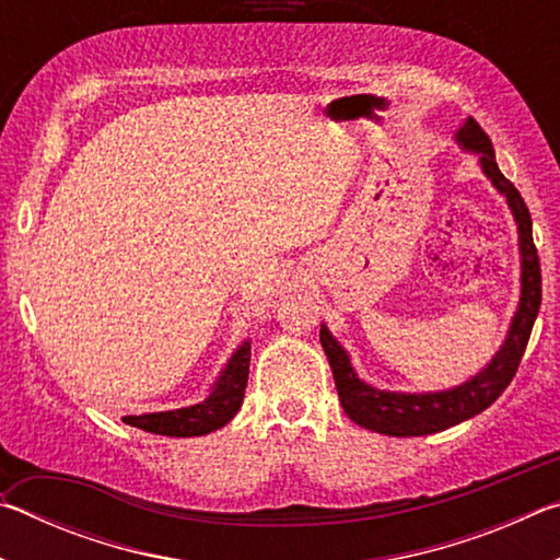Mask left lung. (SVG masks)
Masks as SVG:
<instances>
[{
	"label": "left lung",
	"instance_id": "8db88e82",
	"mask_svg": "<svg viewBox=\"0 0 560 560\" xmlns=\"http://www.w3.org/2000/svg\"><path fill=\"white\" fill-rule=\"evenodd\" d=\"M459 143L469 150H477L481 155V167L487 177L494 183L499 192L506 195V202L518 222V244H521V303L506 343L501 346L497 358L469 383H464L454 390L444 393H424V395H405V393H385L358 381V375L350 368L346 350L338 346V340L328 334L326 326H320V346H324L330 371H334L336 390L343 405L346 415L355 424L365 430L393 434V438H422L459 424L462 420L485 412L497 397L506 390L518 371L521 355H524L530 328L541 308V264L530 234V212L511 179L501 175L497 165L494 148L481 126L474 118L464 122L457 136Z\"/></svg>",
	"mask_w": 560,
	"mask_h": 560
}]
</instances>
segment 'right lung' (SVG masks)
I'll use <instances>...</instances> for the list:
<instances>
[{"instance_id": "1", "label": "right lung", "mask_w": 560, "mask_h": 560, "mask_svg": "<svg viewBox=\"0 0 560 560\" xmlns=\"http://www.w3.org/2000/svg\"><path fill=\"white\" fill-rule=\"evenodd\" d=\"M249 358L252 348L249 343H244L232 355L230 365L224 368L207 400L167 412L128 415L122 417V422L153 434H165V438H200V434L224 428L242 407L246 381H249Z\"/></svg>"}]
</instances>
